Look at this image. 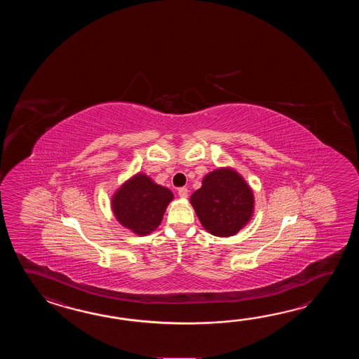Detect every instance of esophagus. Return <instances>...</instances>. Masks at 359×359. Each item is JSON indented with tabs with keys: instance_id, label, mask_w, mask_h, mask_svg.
<instances>
[{
	"instance_id": "34e87169",
	"label": "esophagus",
	"mask_w": 359,
	"mask_h": 359,
	"mask_svg": "<svg viewBox=\"0 0 359 359\" xmlns=\"http://www.w3.org/2000/svg\"><path fill=\"white\" fill-rule=\"evenodd\" d=\"M178 195H180L182 198H187V196H189V190H187V187H181V189H178Z\"/></svg>"
}]
</instances>
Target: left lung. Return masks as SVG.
Wrapping results in <instances>:
<instances>
[{"label": "left lung", "mask_w": 359, "mask_h": 359, "mask_svg": "<svg viewBox=\"0 0 359 359\" xmlns=\"http://www.w3.org/2000/svg\"><path fill=\"white\" fill-rule=\"evenodd\" d=\"M203 227L214 236H233L250 221L254 196L244 178L232 169L206 175L191 196Z\"/></svg>", "instance_id": "8db88e82"}]
</instances>
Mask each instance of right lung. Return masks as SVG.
Segmentation results:
<instances>
[{
    "label": "right lung",
    "instance_id": "obj_1",
    "mask_svg": "<svg viewBox=\"0 0 359 359\" xmlns=\"http://www.w3.org/2000/svg\"><path fill=\"white\" fill-rule=\"evenodd\" d=\"M172 198V191L137 175L115 192L111 206L121 224L137 235H147L161 224Z\"/></svg>",
    "mask_w": 359,
    "mask_h": 359
}]
</instances>
